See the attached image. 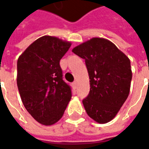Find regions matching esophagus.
I'll list each match as a JSON object with an SVG mask.
<instances>
[{"label": "esophagus", "mask_w": 149, "mask_h": 149, "mask_svg": "<svg viewBox=\"0 0 149 149\" xmlns=\"http://www.w3.org/2000/svg\"><path fill=\"white\" fill-rule=\"evenodd\" d=\"M72 84H73V86H74L75 88L77 87V81H74V82L72 83Z\"/></svg>", "instance_id": "obj_1"}]
</instances>
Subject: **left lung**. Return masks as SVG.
Segmentation results:
<instances>
[{
  "label": "left lung",
  "mask_w": 149,
  "mask_h": 149,
  "mask_svg": "<svg viewBox=\"0 0 149 149\" xmlns=\"http://www.w3.org/2000/svg\"><path fill=\"white\" fill-rule=\"evenodd\" d=\"M84 59L90 91L83 100L88 116L99 124L112 120L130 92V60L110 40L93 37L72 50Z\"/></svg>",
  "instance_id": "left-lung-1"
}]
</instances>
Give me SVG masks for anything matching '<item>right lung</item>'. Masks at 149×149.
<instances>
[{
  "mask_svg": "<svg viewBox=\"0 0 149 149\" xmlns=\"http://www.w3.org/2000/svg\"><path fill=\"white\" fill-rule=\"evenodd\" d=\"M72 43L43 36L31 44L17 60V83L22 103L38 123L45 126L61 118L72 97L62 79L60 61Z\"/></svg>",
  "mask_w": 149,
  "mask_h": 149,
  "instance_id": "obj_1",
  "label": "right lung"
}]
</instances>
